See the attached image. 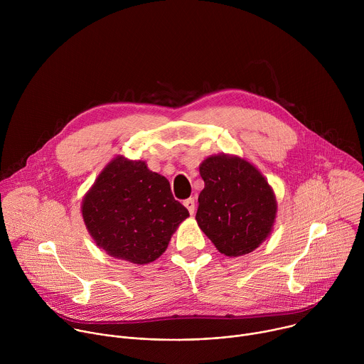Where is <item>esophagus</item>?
<instances>
[{"mask_svg": "<svg viewBox=\"0 0 364 364\" xmlns=\"http://www.w3.org/2000/svg\"><path fill=\"white\" fill-rule=\"evenodd\" d=\"M184 205L187 207V210H188L190 215H194V212H196V200L193 197L184 200Z\"/></svg>", "mask_w": 364, "mask_h": 364, "instance_id": "34e87169", "label": "esophagus"}]
</instances>
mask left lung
<instances>
[{
  "label": "left lung",
  "mask_w": 364,
  "mask_h": 364,
  "mask_svg": "<svg viewBox=\"0 0 364 364\" xmlns=\"http://www.w3.org/2000/svg\"><path fill=\"white\" fill-rule=\"evenodd\" d=\"M204 188L196 220L226 256L255 250L272 232L277 198L255 166L235 155H212L200 164Z\"/></svg>",
  "instance_id": "1"
}]
</instances>
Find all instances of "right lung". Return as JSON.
I'll list each match as a JSON object with an SVG mask.
<instances>
[{
  "label": "right lung",
  "instance_id": "add662e5",
  "mask_svg": "<svg viewBox=\"0 0 364 364\" xmlns=\"http://www.w3.org/2000/svg\"><path fill=\"white\" fill-rule=\"evenodd\" d=\"M82 215L99 247L136 265L160 257L190 216L166 177L122 155L103 168L86 193Z\"/></svg>",
  "mask_w": 364,
  "mask_h": 364
}]
</instances>
